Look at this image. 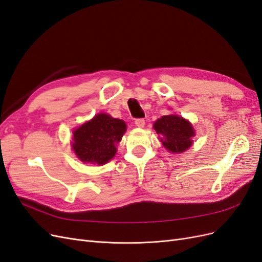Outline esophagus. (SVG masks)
Segmentation results:
<instances>
[{
  "instance_id": "1",
  "label": "esophagus",
  "mask_w": 262,
  "mask_h": 262,
  "mask_svg": "<svg viewBox=\"0 0 262 262\" xmlns=\"http://www.w3.org/2000/svg\"><path fill=\"white\" fill-rule=\"evenodd\" d=\"M134 123H136V125L138 126V128H143V126L145 125L144 119H142V118H140V119H136V121H134Z\"/></svg>"
}]
</instances>
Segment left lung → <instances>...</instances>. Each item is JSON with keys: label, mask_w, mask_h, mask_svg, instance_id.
Here are the masks:
<instances>
[{"label": "left lung", "mask_w": 262, "mask_h": 262, "mask_svg": "<svg viewBox=\"0 0 262 262\" xmlns=\"http://www.w3.org/2000/svg\"><path fill=\"white\" fill-rule=\"evenodd\" d=\"M154 129L161 136L162 143L172 153H182L192 145L194 137L192 125L177 115L163 116L154 123Z\"/></svg>", "instance_id": "1"}]
</instances>
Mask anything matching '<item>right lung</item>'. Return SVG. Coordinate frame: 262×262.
Returning <instances> with one entry per match:
<instances>
[{
	"label": "right lung",
	"instance_id": "1",
	"mask_svg": "<svg viewBox=\"0 0 262 262\" xmlns=\"http://www.w3.org/2000/svg\"><path fill=\"white\" fill-rule=\"evenodd\" d=\"M126 130L124 121L98 114L73 131V150L84 163L102 165L115 156Z\"/></svg>",
	"mask_w": 262,
	"mask_h": 262
}]
</instances>
